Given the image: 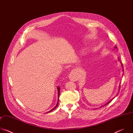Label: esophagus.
<instances>
[{
    "instance_id": "1",
    "label": "esophagus",
    "mask_w": 133,
    "mask_h": 133,
    "mask_svg": "<svg viewBox=\"0 0 133 133\" xmlns=\"http://www.w3.org/2000/svg\"><path fill=\"white\" fill-rule=\"evenodd\" d=\"M69 78L71 81H75L77 79V74L75 73V71H72L70 72L69 75Z\"/></svg>"
}]
</instances>
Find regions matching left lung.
I'll return each mask as SVG.
<instances>
[{"mask_svg": "<svg viewBox=\"0 0 133 133\" xmlns=\"http://www.w3.org/2000/svg\"><path fill=\"white\" fill-rule=\"evenodd\" d=\"M115 48H116V49H117V47H116V46H115ZM118 61H119V58H118ZM120 63H121V66H122V68H123V69H122V70H123V71H124V69H123V64H122V63H121V62H120ZM119 90H120V85H119ZM116 96H117V95H116ZM114 98H112V99H111V100H110V101H109V102H108V103H106V104H105V105H103V106H101V107H101H101H103V106H105V105H107V104H109V103H110V102H111V101H112V99H114Z\"/></svg>", "mask_w": 133, "mask_h": 133, "instance_id": "1", "label": "left lung"}]
</instances>
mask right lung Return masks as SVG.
Segmentation results:
<instances>
[{
  "instance_id": "obj_1",
  "label": "right lung",
  "mask_w": 133,
  "mask_h": 133,
  "mask_svg": "<svg viewBox=\"0 0 133 133\" xmlns=\"http://www.w3.org/2000/svg\"><path fill=\"white\" fill-rule=\"evenodd\" d=\"M60 89H61V88H60V87H57V90H58V102H57V105L55 106V107H54L52 109H51L50 111H48V112H47V113H48V112H50V111H52L54 109H55L58 106V101H59V93H60Z\"/></svg>"
}]
</instances>
